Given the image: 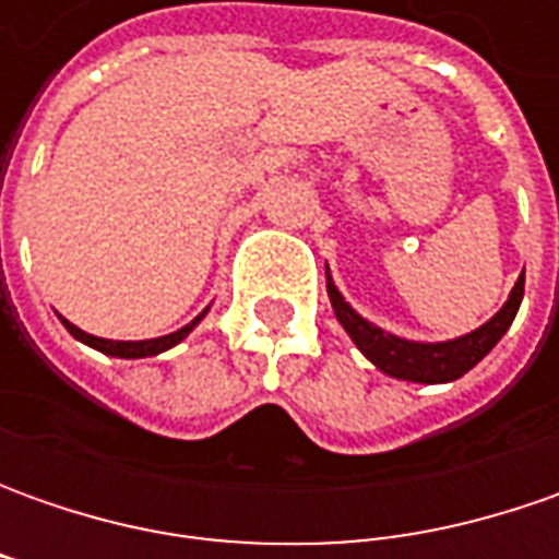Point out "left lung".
I'll return each mask as SVG.
<instances>
[{
    "mask_svg": "<svg viewBox=\"0 0 559 559\" xmlns=\"http://www.w3.org/2000/svg\"><path fill=\"white\" fill-rule=\"evenodd\" d=\"M523 289H526V273L516 280L504 308L473 333L448 338V342H411V338H397V335L373 326L370 320H364L342 298V292L335 289L330 267H326V292H330L333 311L338 323L345 326V333L352 335V342L360 348V355L376 364L382 373L407 379V382H454L463 373H469L510 330L513 317L520 311V301H523Z\"/></svg>",
    "mask_w": 559,
    "mask_h": 559,
    "instance_id": "1",
    "label": "left lung"
}]
</instances>
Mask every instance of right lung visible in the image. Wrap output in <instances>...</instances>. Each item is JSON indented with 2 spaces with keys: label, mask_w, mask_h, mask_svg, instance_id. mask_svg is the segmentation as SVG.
I'll return each instance as SVG.
<instances>
[{
  "label": "right lung",
  "mask_w": 559,
  "mask_h": 559,
  "mask_svg": "<svg viewBox=\"0 0 559 559\" xmlns=\"http://www.w3.org/2000/svg\"><path fill=\"white\" fill-rule=\"evenodd\" d=\"M204 313H207V308H204L192 323H186L183 330H177V333L162 335V338H142V342H111V338H98V335L83 333L80 326H74V323H71V320H64V317H61V323H64V330L74 335L76 342H83V345L96 348V352H102V355L127 357V360H133V357H155V355H162V352H167V348H174V345H180L186 335L192 333V330L202 323Z\"/></svg>",
  "instance_id": "add662e5"
}]
</instances>
